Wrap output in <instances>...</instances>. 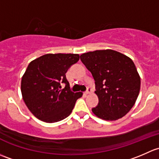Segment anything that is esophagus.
I'll return each instance as SVG.
<instances>
[{"label": "esophagus", "mask_w": 159, "mask_h": 159, "mask_svg": "<svg viewBox=\"0 0 159 159\" xmlns=\"http://www.w3.org/2000/svg\"><path fill=\"white\" fill-rule=\"evenodd\" d=\"M91 91H92L91 88H90V87H88V88H87V90L85 92V94H86V95L89 94V93H91Z\"/></svg>", "instance_id": "esophagus-1"}]
</instances>
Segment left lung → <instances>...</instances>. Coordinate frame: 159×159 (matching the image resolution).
<instances>
[{"label": "left lung", "instance_id": "1", "mask_svg": "<svg viewBox=\"0 0 159 159\" xmlns=\"http://www.w3.org/2000/svg\"><path fill=\"white\" fill-rule=\"evenodd\" d=\"M91 72L99 98L93 113L104 120L123 117L135 103L141 80L133 61L127 56L112 50H96L80 56Z\"/></svg>", "mask_w": 159, "mask_h": 159}]
</instances>
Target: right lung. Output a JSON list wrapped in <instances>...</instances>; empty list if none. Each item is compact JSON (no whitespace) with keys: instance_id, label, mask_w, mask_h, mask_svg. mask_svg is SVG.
<instances>
[{"instance_id":"add662e5","label":"right lung","mask_w":159,"mask_h":159,"mask_svg":"<svg viewBox=\"0 0 159 159\" xmlns=\"http://www.w3.org/2000/svg\"><path fill=\"white\" fill-rule=\"evenodd\" d=\"M79 60V54L48 53L29 63L21 80V93L35 117L52 123L70 115L83 93L70 90L66 73ZM60 83L66 84L63 89Z\"/></svg>"}]
</instances>
